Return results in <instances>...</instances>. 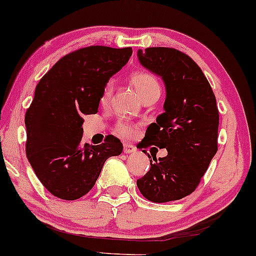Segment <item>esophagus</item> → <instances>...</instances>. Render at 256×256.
I'll list each match as a JSON object with an SVG mask.
<instances>
[{"label": "esophagus", "instance_id": "obj_1", "mask_svg": "<svg viewBox=\"0 0 256 256\" xmlns=\"http://www.w3.org/2000/svg\"><path fill=\"white\" fill-rule=\"evenodd\" d=\"M134 150H136V148H134V146L130 144V143H125V144H124V153L125 154L134 153Z\"/></svg>", "mask_w": 256, "mask_h": 256}]
</instances>
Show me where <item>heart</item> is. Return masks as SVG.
<instances>
[{"instance_id":"heart-1","label":"heart","mask_w":256,"mask_h":256,"mask_svg":"<svg viewBox=\"0 0 256 256\" xmlns=\"http://www.w3.org/2000/svg\"><path fill=\"white\" fill-rule=\"evenodd\" d=\"M131 82L137 90L138 94L141 98H144L154 92H160V86L156 81V78L150 72H136L131 75ZM112 92H113V82L108 81L104 86H103L102 92L100 96V102L102 106H106L110 100ZM115 132L124 138H132L136 136V128L132 124L128 122H119L115 126Z\"/></svg>"}]
</instances>
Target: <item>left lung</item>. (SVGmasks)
Returning <instances> with one entry per match:
<instances>
[{
	"label": "left lung",
	"mask_w": 256,
	"mask_h": 256,
	"mask_svg": "<svg viewBox=\"0 0 256 256\" xmlns=\"http://www.w3.org/2000/svg\"><path fill=\"white\" fill-rule=\"evenodd\" d=\"M140 63L162 76L166 88L164 113L150 124L143 148H166L137 180L140 192L154 203L178 200L198 187L218 152V109L209 81L190 56L170 47L137 52ZM146 154L147 150H143Z\"/></svg>",
	"instance_id": "obj_1"
}]
</instances>
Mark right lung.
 <instances>
[{
  "label": "right lung",
  "instance_id": "right-lung-1",
  "mask_svg": "<svg viewBox=\"0 0 256 256\" xmlns=\"http://www.w3.org/2000/svg\"><path fill=\"white\" fill-rule=\"evenodd\" d=\"M131 47L90 46L68 53L38 81L25 113L26 156L44 188L75 200L92 190L106 160L122 154V143H82L84 115L96 114L109 78L128 63Z\"/></svg>",
  "mask_w": 256,
  "mask_h": 256
}]
</instances>
